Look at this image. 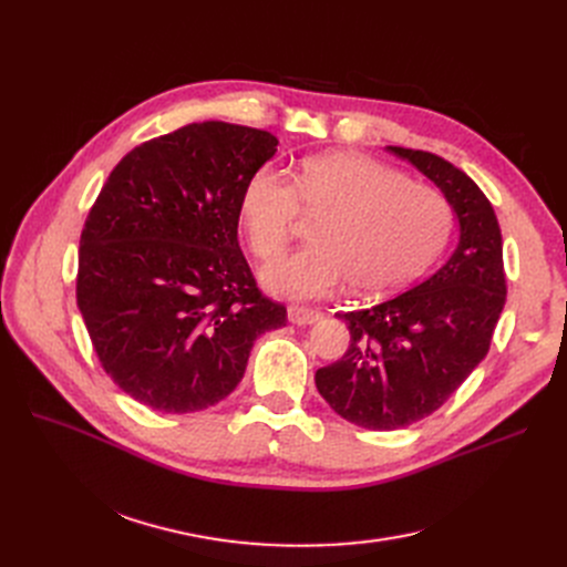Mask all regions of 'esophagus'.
<instances>
[{"label": "esophagus", "instance_id": "obj_1", "mask_svg": "<svg viewBox=\"0 0 567 567\" xmlns=\"http://www.w3.org/2000/svg\"><path fill=\"white\" fill-rule=\"evenodd\" d=\"M288 318L295 326H311V322H318L322 318L320 309H309V307H290Z\"/></svg>", "mask_w": 567, "mask_h": 567}]
</instances>
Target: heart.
Listing matches in <instances>:
<instances>
[{"label": "heart", "mask_w": 567, "mask_h": 567, "mask_svg": "<svg viewBox=\"0 0 567 567\" xmlns=\"http://www.w3.org/2000/svg\"><path fill=\"white\" fill-rule=\"evenodd\" d=\"M300 209L320 217L313 247L262 272L269 290L292 300L320 298L343 281L360 295L399 288L443 251L454 224L439 188L360 152L316 154L292 182L262 166L241 186L239 221L258 260H275L288 247Z\"/></svg>", "instance_id": "obj_1"}]
</instances>
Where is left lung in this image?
<instances>
[{
    "label": "left lung",
    "mask_w": 567,
    "mask_h": 567,
    "mask_svg": "<svg viewBox=\"0 0 567 567\" xmlns=\"http://www.w3.org/2000/svg\"><path fill=\"white\" fill-rule=\"evenodd\" d=\"M392 154L434 182L460 217V245L429 279L358 311L343 358L316 371V388L343 420L394 431L439 411L489 353L505 307L503 237L492 203L450 161L406 147Z\"/></svg>",
    "instance_id": "obj_1"
}]
</instances>
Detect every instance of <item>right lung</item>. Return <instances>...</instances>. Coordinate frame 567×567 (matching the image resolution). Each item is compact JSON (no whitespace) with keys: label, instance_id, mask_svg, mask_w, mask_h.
<instances>
[{"label":"right lung","instance_id":"obj_1","mask_svg":"<svg viewBox=\"0 0 567 567\" xmlns=\"http://www.w3.org/2000/svg\"><path fill=\"white\" fill-rule=\"evenodd\" d=\"M272 133L186 124L133 147L80 233L75 298L103 371L161 413L228 396L254 341L286 326L239 249V194Z\"/></svg>","mask_w":567,"mask_h":567}]
</instances>
